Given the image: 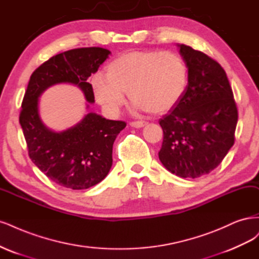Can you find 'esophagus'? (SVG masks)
I'll return each instance as SVG.
<instances>
[{
  "label": "esophagus",
  "mask_w": 259,
  "mask_h": 259,
  "mask_svg": "<svg viewBox=\"0 0 259 259\" xmlns=\"http://www.w3.org/2000/svg\"><path fill=\"white\" fill-rule=\"evenodd\" d=\"M145 124H146L145 121H132V122H130V126L133 127V128H142V127H144Z\"/></svg>",
  "instance_id": "1"
}]
</instances>
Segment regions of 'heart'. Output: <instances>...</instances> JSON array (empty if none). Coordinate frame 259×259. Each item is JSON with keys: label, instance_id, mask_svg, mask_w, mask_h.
I'll return each mask as SVG.
<instances>
[{"label": "heart", "instance_id": "1", "mask_svg": "<svg viewBox=\"0 0 259 259\" xmlns=\"http://www.w3.org/2000/svg\"><path fill=\"white\" fill-rule=\"evenodd\" d=\"M106 78L97 75L93 90L105 110L117 115L123 94L136 107L162 114L179 103L188 84L186 61L175 52H132L116 58L106 68Z\"/></svg>", "mask_w": 259, "mask_h": 259}]
</instances>
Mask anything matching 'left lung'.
Listing matches in <instances>:
<instances>
[{
    "mask_svg": "<svg viewBox=\"0 0 259 259\" xmlns=\"http://www.w3.org/2000/svg\"><path fill=\"white\" fill-rule=\"evenodd\" d=\"M188 85L179 103L159 120V159L180 178L196 179L218 166L235 144L238 108L221 64L190 46L179 45Z\"/></svg>",
    "mask_w": 259,
    "mask_h": 259,
    "instance_id": "1",
    "label": "left lung"
}]
</instances>
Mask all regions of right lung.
Returning <instances> with one entry per match:
<instances>
[{"label":"right lung","mask_w":259,"mask_h":259,"mask_svg":"<svg viewBox=\"0 0 259 259\" xmlns=\"http://www.w3.org/2000/svg\"><path fill=\"white\" fill-rule=\"evenodd\" d=\"M110 54L105 48L86 47L52 57L32 73L22 100L19 122L29 157L49 180L65 188L87 189L106 177L113 163L114 141L127 123L88 113L75 126L55 132L39 118L38 98L48 87L70 82L94 103L93 86L87 79Z\"/></svg>","instance_id":"right-lung-1"}]
</instances>
